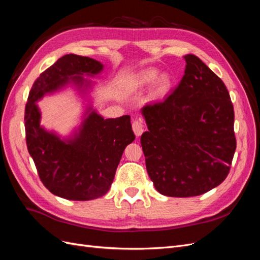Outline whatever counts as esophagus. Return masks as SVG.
Masks as SVG:
<instances>
[{
  "label": "esophagus",
  "mask_w": 260,
  "mask_h": 260,
  "mask_svg": "<svg viewBox=\"0 0 260 260\" xmlns=\"http://www.w3.org/2000/svg\"><path fill=\"white\" fill-rule=\"evenodd\" d=\"M132 129H133V132H135V135L137 137H140L143 133V131H144V127H143V124H142V121H141V120H135V121H133Z\"/></svg>",
  "instance_id": "1"
}]
</instances>
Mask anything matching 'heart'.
I'll return each instance as SVG.
<instances>
[{"label": "heart", "instance_id": "heart-1", "mask_svg": "<svg viewBox=\"0 0 260 260\" xmlns=\"http://www.w3.org/2000/svg\"><path fill=\"white\" fill-rule=\"evenodd\" d=\"M158 70L145 69L132 78V84L135 88H144L155 83V95L164 96L169 92L172 86V79L168 74H161L159 76Z\"/></svg>", "mask_w": 260, "mask_h": 260}]
</instances>
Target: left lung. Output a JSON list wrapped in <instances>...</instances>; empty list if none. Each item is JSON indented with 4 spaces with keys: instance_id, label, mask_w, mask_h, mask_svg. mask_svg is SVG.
Returning <instances> with one entry per match:
<instances>
[{
    "instance_id": "obj_1",
    "label": "left lung",
    "mask_w": 260,
    "mask_h": 260,
    "mask_svg": "<svg viewBox=\"0 0 260 260\" xmlns=\"http://www.w3.org/2000/svg\"><path fill=\"white\" fill-rule=\"evenodd\" d=\"M178 88L141 109L147 174L160 194L202 195L226 178L237 147L234 111L224 83L193 54Z\"/></svg>"
}]
</instances>
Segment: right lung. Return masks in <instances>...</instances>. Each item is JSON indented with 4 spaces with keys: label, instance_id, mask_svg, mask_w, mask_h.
Returning a JSON list of instances; mask_svg holds the SVG:
<instances>
[{
    "label": "right lung",
    "instance_id": "obj_1",
    "mask_svg": "<svg viewBox=\"0 0 260 260\" xmlns=\"http://www.w3.org/2000/svg\"><path fill=\"white\" fill-rule=\"evenodd\" d=\"M104 65L90 57L68 54L38 78L25 109L27 147L42 183L54 195L70 201H91L105 195L125 146L136 139L130 116L104 119L93 107L94 83ZM68 86L83 100L81 124L69 136L45 129L37 102Z\"/></svg>",
    "mask_w": 260,
    "mask_h": 260
}]
</instances>
